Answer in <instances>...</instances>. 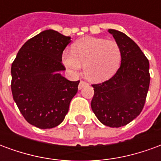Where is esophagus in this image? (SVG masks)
Here are the masks:
<instances>
[{"mask_svg": "<svg viewBox=\"0 0 161 161\" xmlns=\"http://www.w3.org/2000/svg\"><path fill=\"white\" fill-rule=\"evenodd\" d=\"M86 85H87V83H85L84 81H81L80 83H79V84H78V90H82V89H83L84 86H86Z\"/></svg>", "mask_w": 161, "mask_h": 161, "instance_id": "obj_1", "label": "esophagus"}]
</instances>
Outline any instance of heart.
Segmentation results:
<instances>
[{"label": "heart", "instance_id": "b5f03b06", "mask_svg": "<svg viewBox=\"0 0 161 161\" xmlns=\"http://www.w3.org/2000/svg\"><path fill=\"white\" fill-rule=\"evenodd\" d=\"M64 66L77 74L84 64V74L92 82L111 77L121 62V49L117 43L99 38H84L74 44L73 52L65 50L62 55Z\"/></svg>", "mask_w": 161, "mask_h": 161}]
</instances>
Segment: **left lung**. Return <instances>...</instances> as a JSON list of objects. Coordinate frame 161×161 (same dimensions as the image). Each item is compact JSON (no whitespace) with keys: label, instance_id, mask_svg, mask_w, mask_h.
<instances>
[{"label":"left lung","instance_id":"obj_1","mask_svg":"<svg viewBox=\"0 0 161 161\" xmlns=\"http://www.w3.org/2000/svg\"><path fill=\"white\" fill-rule=\"evenodd\" d=\"M121 49V65L113 77L93 84L91 108L100 122L120 128L135 119L145 104L150 84L148 59L125 33L108 29Z\"/></svg>","mask_w":161,"mask_h":161}]
</instances>
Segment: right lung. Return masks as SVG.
<instances>
[{"instance_id": "add662e5", "label": "right lung", "mask_w": 161, "mask_h": 161, "mask_svg": "<svg viewBox=\"0 0 161 161\" xmlns=\"http://www.w3.org/2000/svg\"><path fill=\"white\" fill-rule=\"evenodd\" d=\"M55 30H45L26 41L11 67L13 98L24 118L41 129L64 121L79 81H70L60 72L64 48L70 42Z\"/></svg>"}]
</instances>
